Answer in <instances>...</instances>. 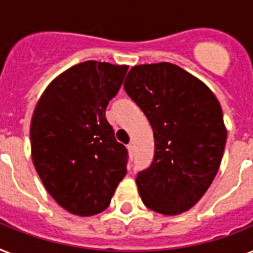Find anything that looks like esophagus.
Masks as SVG:
<instances>
[{
  "label": "esophagus",
  "mask_w": 253,
  "mask_h": 253,
  "mask_svg": "<svg viewBox=\"0 0 253 253\" xmlns=\"http://www.w3.org/2000/svg\"><path fill=\"white\" fill-rule=\"evenodd\" d=\"M126 150H128L129 156L133 158V155H134V146L131 145V143H129V145H126Z\"/></svg>",
  "instance_id": "34e87169"
}]
</instances>
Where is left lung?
<instances>
[{
    "instance_id": "left-lung-1",
    "label": "left lung",
    "mask_w": 253,
    "mask_h": 253,
    "mask_svg": "<svg viewBox=\"0 0 253 253\" xmlns=\"http://www.w3.org/2000/svg\"><path fill=\"white\" fill-rule=\"evenodd\" d=\"M124 89L154 130L155 156L135 182L147 208L166 216L189 211L220 168L226 126L216 95L176 64L131 67Z\"/></svg>"
}]
</instances>
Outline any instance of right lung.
I'll list each match as a JSON object with an SVG mask.
<instances>
[{"mask_svg":"<svg viewBox=\"0 0 253 253\" xmlns=\"http://www.w3.org/2000/svg\"><path fill=\"white\" fill-rule=\"evenodd\" d=\"M128 66L86 60L56 76L31 120L33 166L47 193L70 213L103 212L126 174L128 151L104 116Z\"/></svg>","mask_w":253,"mask_h":253,"instance_id":"right-lung-1","label":"right lung"}]
</instances>
